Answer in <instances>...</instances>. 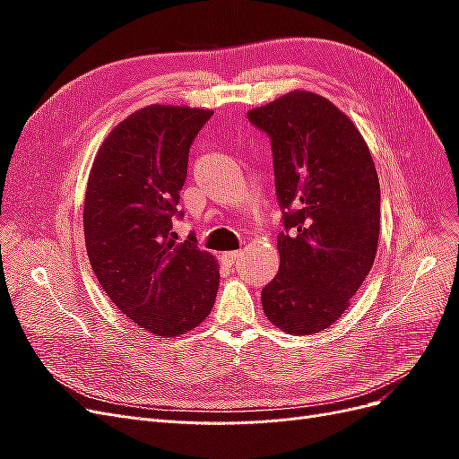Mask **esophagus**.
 I'll use <instances>...</instances> for the list:
<instances>
[{
  "instance_id": "34e87169",
  "label": "esophagus",
  "mask_w": 459,
  "mask_h": 459,
  "mask_svg": "<svg viewBox=\"0 0 459 459\" xmlns=\"http://www.w3.org/2000/svg\"><path fill=\"white\" fill-rule=\"evenodd\" d=\"M221 264H226V266H235L241 260V251H231V253H221L220 256Z\"/></svg>"
}]
</instances>
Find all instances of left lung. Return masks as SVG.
Listing matches in <instances>:
<instances>
[{
	"instance_id": "1",
	"label": "left lung",
	"mask_w": 459,
	"mask_h": 459,
	"mask_svg": "<svg viewBox=\"0 0 459 459\" xmlns=\"http://www.w3.org/2000/svg\"><path fill=\"white\" fill-rule=\"evenodd\" d=\"M270 135L280 272L262 308L289 335L327 329L349 308L377 253L381 187L352 120L325 97L290 91L247 113Z\"/></svg>"
}]
</instances>
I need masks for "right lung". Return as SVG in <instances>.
<instances>
[{
  "mask_svg": "<svg viewBox=\"0 0 459 459\" xmlns=\"http://www.w3.org/2000/svg\"><path fill=\"white\" fill-rule=\"evenodd\" d=\"M212 110L149 105L97 151L84 201L90 264L108 299L155 337L195 329L212 310L220 273L195 235L176 243L172 220L189 147Z\"/></svg>",
  "mask_w": 459,
  "mask_h": 459,
  "instance_id": "1",
  "label": "right lung"
}]
</instances>
